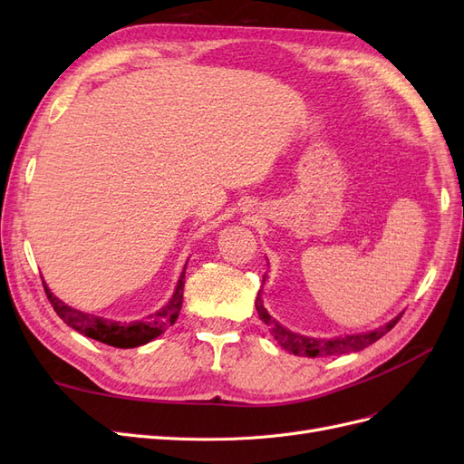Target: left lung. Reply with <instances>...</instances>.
Listing matches in <instances>:
<instances>
[{
	"label": "left lung",
	"instance_id": "8db88e82",
	"mask_svg": "<svg viewBox=\"0 0 464 464\" xmlns=\"http://www.w3.org/2000/svg\"><path fill=\"white\" fill-rule=\"evenodd\" d=\"M269 266V265H266ZM266 275L263 276L265 283ZM256 307L259 319L269 327V333L275 336V341L283 346L285 350H288L290 354L294 356H307V358H315V356H336V354H346V353H358V350H363L366 346L373 344L375 341L382 339V336L391 331L392 327L397 325V321L401 319L399 314L397 317H392L385 325L377 327L373 331H366V333H356V334H344V336H333V339H315V336H305L300 333H294L286 327L280 325L276 319H273L266 312V307L263 305V298H261V290L257 294L256 300Z\"/></svg>",
	"mask_w": 464,
	"mask_h": 464
}]
</instances>
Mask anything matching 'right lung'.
Wrapping results in <instances>:
<instances>
[{
  "label": "right lung",
  "instance_id": "add662e5",
  "mask_svg": "<svg viewBox=\"0 0 464 464\" xmlns=\"http://www.w3.org/2000/svg\"><path fill=\"white\" fill-rule=\"evenodd\" d=\"M188 261H186V266H188ZM186 266H184V271H181V275L178 278L176 290L172 294V298L168 300V304L162 305L159 312L147 315L145 319L130 321V323H121V321L106 319V317H101V315L75 310V307L67 305L60 298H55L44 280H42V283H44L46 296H48L52 307L55 310V314H58L69 327L79 331L81 334L89 336V339L98 341V343H104V344L116 346V348H135V346H141V344H147V343L154 341L168 327L174 325V323H176V319L179 315V310H181V302H184Z\"/></svg>",
  "mask_w": 464,
  "mask_h": 464
}]
</instances>
